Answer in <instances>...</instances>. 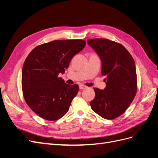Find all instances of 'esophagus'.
<instances>
[{
  "label": "esophagus",
  "instance_id": "34e87169",
  "mask_svg": "<svg viewBox=\"0 0 158 158\" xmlns=\"http://www.w3.org/2000/svg\"><path fill=\"white\" fill-rule=\"evenodd\" d=\"M79 88H80V89H86L88 87L85 86V85H84L81 84V85H79Z\"/></svg>",
  "mask_w": 158,
  "mask_h": 158
}]
</instances>
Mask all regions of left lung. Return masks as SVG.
Wrapping results in <instances>:
<instances>
[{"label": "left lung", "instance_id": "obj_1", "mask_svg": "<svg viewBox=\"0 0 158 158\" xmlns=\"http://www.w3.org/2000/svg\"><path fill=\"white\" fill-rule=\"evenodd\" d=\"M88 44L102 60V74L106 88L94 89L95 98L90 102L93 111L111 120L125 112L137 92L135 60L123 45L107 39H89Z\"/></svg>", "mask_w": 158, "mask_h": 158}]
</instances>
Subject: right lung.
Masks as SVG:
<instances>
[{"instance_id": "obj_1", "label": "right lung", "mask_w": 158, "mask_h": 158, "mask_svg": "<svg viewBox=\"0 0 158 158\" xmlns=\"http://www.w3.org/2000/svg\"><path fill=\"white\" fill-rule=\"evenodd\" d=\"M85 45L82 40H55L35 47L27 55L22 72L23 95L38 116L52 121L68 112L79 86L66 84L59 74Z\"/></svg>"}]
</instances>
